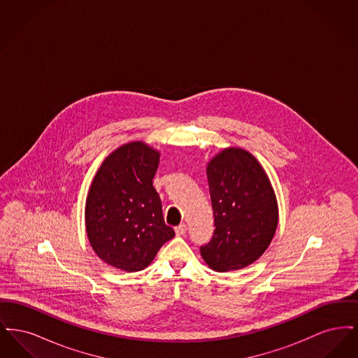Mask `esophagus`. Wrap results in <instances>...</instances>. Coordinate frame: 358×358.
I'll return each instance as SVG.
<instances>
[{
	"instance_id": "1",
	"label": "esophagus",
	"mask_w": 358,
	"mask_h": 358,
	"mask_svg": "<svg viewBox=\"0 0 358 358\" xmlns=\"http://www.w3.org/2000/svg\"><path fill=\"white\" fill-rule=\"evenodd\" d=\"M187 231V225L185 222H181L180 225H177L176 227V234L178 235V236H182V235H185Z\"/></svg>"
}]
</instances>
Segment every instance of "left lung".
<instances>
[{"instance_id":"left-lung-1","label":"left lung","mask_w":358,"mask_h":358,"mask_svg":"<svg viewBox=\"0 0 358 358\" xmlns=\"http://www.w3.org/2000/svg\"><path fill=\"white\" fill-rule=\"evenodd\" d=\"M215 219L213 236L200 252L219 273L243 268L270 245L278 225V205L267 174L248 152L231 148L206 168Z\"/></svg>"}]
</instances>
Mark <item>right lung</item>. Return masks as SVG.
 <instances>
[{
  "mask_svg": "<svg viewBox=\"0 0 358 358\" xmlns=\"http://www.w3.org/2000/svg\"><path fill=\"white\" fill-rule=\"evenodd\" d=\"M158 162L159 153L148 145H123L104 159L87 196L90 243L107 264L123 271L143 270L174 238L153 187Z\"/></svg>",
  "mask_w": 358,
  "mask_h": 358,
  "instance_id": "1",
  "label": "right lung"
}]
</instances>
